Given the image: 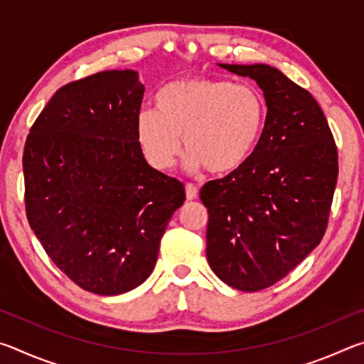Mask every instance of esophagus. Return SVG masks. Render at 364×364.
<instances>
[{
	"mask_svg": "<svg viewBox=\"0 0 364 364\" xmlns=\"http://www.w3.org/2000/svg\"><path fill=\"white\" fill-rule=\"evenodd\" d=\"M197 196H199V191H197V188L194 186V184L188 183L186 184V199L188 200H194V199H197Z\"/></svg>",
	"mask_w": 364,
	"mask_h": 364,
	"instance_id": "esophagus-1",
	"label": "esophagus"
}]
</instances>
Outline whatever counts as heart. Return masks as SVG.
Masks as SVG:
<instances>
[{
    "label": "heart",
    "instance_id": "heart-1",
    "mask_svg": "<svg viewBox=\"0 0 364 364\" xmlns=\"http://www.w3.org/2000/svg\"><path fill=\"white\" fill-rule=\"evenodd\" d=\"M157 112L141 110L136 138L154 168L167 171L180 157L186 167L232 173L254 156L267 125L268 106L255 86L220 78H184L157 93Z\"/></svg>",
    "mask_w": 364,
    "mask_h": 364
}]
</instances>
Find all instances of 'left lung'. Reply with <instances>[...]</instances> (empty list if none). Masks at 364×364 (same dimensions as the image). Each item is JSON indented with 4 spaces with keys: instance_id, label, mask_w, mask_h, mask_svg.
<instances>
[{
    "instance_id": "left-lung-1",
    "label": "left lung",
    "mask_w": 364,
    "mask_h": 364,
    "mask_svg": "<svg viewBox=\"0 0 364 364\" xmlns=\"http://www.w3.org/2000/svg\"><path fill=\"white\" fill-rule=\"evenodd\" d=\"M255 80L268 106L247 164L200 189L208 212L207 260L237 291L287 276L321 242L338 175L337 147L315 97L267 64H218Z\"/></svg>"
}]
</instances>
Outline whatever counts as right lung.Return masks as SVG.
I'll return each mask as SVG.
<instances>
[{
    "mask_svg": "<svg viewBox=\"0 0 364 364\" xmlns=\"http://www.w3.org/2000/svg\"><path fill=\"white\" fill-rule=\"evenodd\" d=\"M144 85L104 70L59 88L23 149L28 225L85 291L119 295L149 278L184 186L146 162L136 138Z\"/></svg>",
    "mask_w": 364,
    "mask_h": 364,
    "instance_id": "add662e5",
    "label": "right lung"
}]
</instances>
